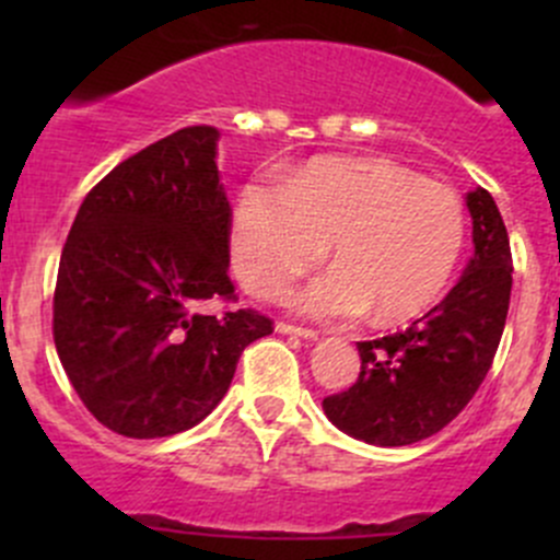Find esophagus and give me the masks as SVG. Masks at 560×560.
Segmentation results:
<instances>
[{"label": "esophagus", "instance_id": "34e87169", "mask_svg": "<svg viewBox=\"0 0 560 560\" xmlns=\"http://www.w3.org/2000/svg\"><path fill=\"white\" fill-rule=\"evenodd\" d=\"M276 330H279L281 336L306 338V341H316V338H319L314 330H306V327H295V325H290V322H276Z\"/></svg>", "mask_w": 560, "mask_h": 560}]
</instances>
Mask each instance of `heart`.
Here are the masks:
<instances>
[{
	"label": "heart",
	"instance_id": "obj_1",
	"mask_svg": "<svg viewBox=\"0 0 560 560\" xmlns=\"http://www.w3.org/2000/svg\"><path fill=\"white\" fill-rule=\"evenodd\" d=\"M466 238L453 186L369 156H319L287 178L248 180L233 213V265L246 290L279 295L325 257L336 268L292 298L303 316L393 325L447 290Z\"/></svg>",
	"mask_w": 560,
	"mask_h": 560
}]
</instances>
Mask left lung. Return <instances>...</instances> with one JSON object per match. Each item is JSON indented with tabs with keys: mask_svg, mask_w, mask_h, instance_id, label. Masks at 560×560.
Segmentation results:
<instances>
[{
	"mask_svg": "<svg viewBox=\"0 0 560 560\" xmlns=\"http://www.w3.org/2000/svg\"><path fill=\"white\" fill-rule=\"evenodd\" d=\"M474 254L439 306L404 332L360 341V376L322 400L338 431L376 444L422 442L455 420L493 365L512 295V252L499 206L477 186L466 195Z\"/></svg>",
	"mask_w": 560,
	"mask_h": 560,
	"instance_id": "1",
	"label": "left lung"
}]
</instances>
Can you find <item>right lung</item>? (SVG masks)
<instances>
[{
    "label": "right lung",
    "instance_id": "right-lung-1",
    "mask_svg": "<svg viewBox=\"0 0 560 560\" xmlns=\"http://www.w3.org/2000/svg\"><path fill=\"white\" fill-rule=\"evenodd\" d=\"M217 127H186L94 186L61 252L54 341L83 406L110 431L160 439L206 420L241 352L273 332L230 301V211Z\"/></svg>",
    "mask_w": 560,
    "mask_h": 560
}]
</instances>
